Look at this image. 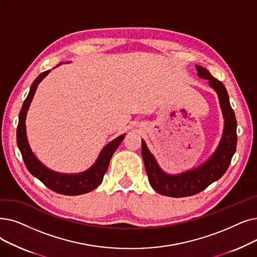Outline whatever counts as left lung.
Returning a JSON list of instances; mask_svg holds the SVG:
<instances>
[{"mask_svg": "<svg viewBox=\"0 0 257 257\" xmlns=\"http://www.w3.org/2000/svg\"><path fill=\"white\" fill-rule=\"evenodd\" d=\"M195 67L197 75L200 79L208 80L209 85L218 95L221 112L225 119L224 132L218 147L206 163L195 169L175 175L167 174L160 168L158 162L147 148L146 143L142 140V156L149 183L156 192L166 196L185 197L202 192L209 185L219 180L225 174L236 150V118L231 108L226 87L220 81L212 76L205 67L199 65Z\"/></svg>", "mask_w": 257, "mask_h": 257, "instance_id": "1", "label": "left lung"}]
</instances>
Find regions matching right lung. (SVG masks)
I'll list each match as a JSON object with an SVG mask.
<instances>
[{
  "instance_id": "add662e5",
  "label": "right lung",
  "mask_w": 257,
  "mask_h": 257,
  "mask_svg": "<svg viewBox=\"0 0 257 257\" xmlns=\"http://www.w3.org/2000/svg\"><path fill=\"white\" fill-rule=\"evenodd\" d=\"M60 65V64H59ZM50 70L41 73L30 87V91L24 101L23 106L19 114V125L17 129V143L18 147L23 156L24 163L28 171L36 176L50 190L64 194V195H80L92 191L99 184L102 183L103 177L108 169L111 158L119 146V144L125 138V135L119 136L112 142H110L106 147L99 153L95 164L87 171L76 174H63L54 172L46 168L32 153L26 137V114L30 103L35 95L38 85L45 77Z\"/></svg>"
}]
</instances>
